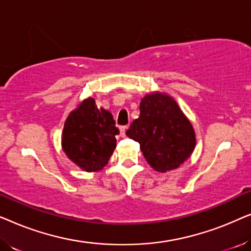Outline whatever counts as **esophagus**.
Segmentation results:
<instances>
[{
    "label": "esophagus",
    "mask_w": 251,
    "mask_h": 251,
    "mask_svg": "<svg viewBox=\"0 0 251 251\" xmlns=\"http://www.w3.org/2000/svg\"><path fill=\"white\" fill-rule=\"evenodd\" d=\"M126 126H120V136L126 137Z\"/></svg>",
    "instance_id": "1"
}]
</instances>
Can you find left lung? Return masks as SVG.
Wrapping results in <instances>:
<instances>
[{"instance_id":"1","label":"left lung","mask_w":251,"mask_h":251,"mask_svg":"<svg viewBox=\"0 0 251 251\" xmlns=\"http://www.w3.org/2000/svg\"><path fill=\"white\" fill-rule=\"evenodd\" d=\"M139 109V118L130 125L126 136L140 144L154 170L166 173L176 169L195 147L191 122L173 98L159 92L144 97Z\"/></svg>"}]
</instances>
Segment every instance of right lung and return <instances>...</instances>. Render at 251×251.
Segmentation results:
<instances>
[{"label":"right lung","mask_w":251,"mask_h":251,"mask_svg":"<svg viewBox=\"0 0 251 251\" xmlns=\"http://www.w3.org/2000/svg\"><path fill=\"white\" fill-rule=\"evenodd\" d=\"M115 126L108 111L98 109L87 99L68 116L63 131V149L70 159L85 171H98L107 164L115 149Z\"/></svg>","instance_id":"add662e5"}]
</instances>
